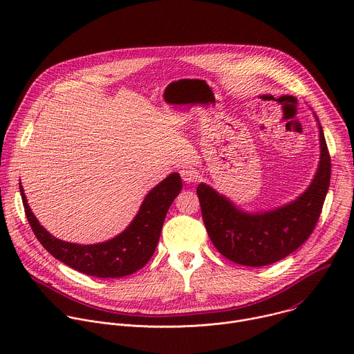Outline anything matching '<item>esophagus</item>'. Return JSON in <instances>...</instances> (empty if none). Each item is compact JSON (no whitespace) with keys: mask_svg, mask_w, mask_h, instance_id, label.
Instances as JSON below:
<instances>
[{"mask_svg":"<svg viewBox=\"0 0 354 354\" xmlns=\"http://www.w3.org/2000/svg\"><path fill=\"white\" fill-rule=\"evenodd\" d=\"M180 176H182V179L186 183H192L196 179V172H194V169L192 167H183L180 169Z\"/></svg>","mask_w":354,"mask_h":354,"instance_id":"34e87169","label":"esophagus"}]
</instances>
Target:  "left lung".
<instances>
[{"instance_id":"1","label":"left lung","mask_w":354,"mask_h":354,"mask_svg":"<svg viewBox=\"0 0 354 354\" xmlns=\"http://www.w3.org/2000/svg\"><path fill=\"white\" fill-rule=\"evenodd\" d=\"M319 162L308 187L286 205L246 212L212 186L200 183L197 196L207 234L223 257L242 266L261 268L288 257L313 234L330 182V157L322 126Z\"/></svg>"}]
</instances>
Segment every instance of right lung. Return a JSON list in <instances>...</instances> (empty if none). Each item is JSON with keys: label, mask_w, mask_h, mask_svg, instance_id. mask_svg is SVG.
I'll return each instance as SVG.
<instances>
[{"label": "right lung", "mask_w": 354, "mask_h": 354, "mask_svg": "<svg viewBox=\"0 0 354 354\" xmlns=\"http://www.w3.org/2000/svg\"><path fill=\"white\" fill-rule=\"evenodd\" d=\"M19 189L28 221L48 254L88 276L118 279L140 270L154 255L167 213L182 190V179L178 172L169 174L145 194L137 214L120 234L88 245L67 242L50 234L32 213L22 183Z\"/></svg>", "instance_id": "right-lung-1"}]
</instances>
